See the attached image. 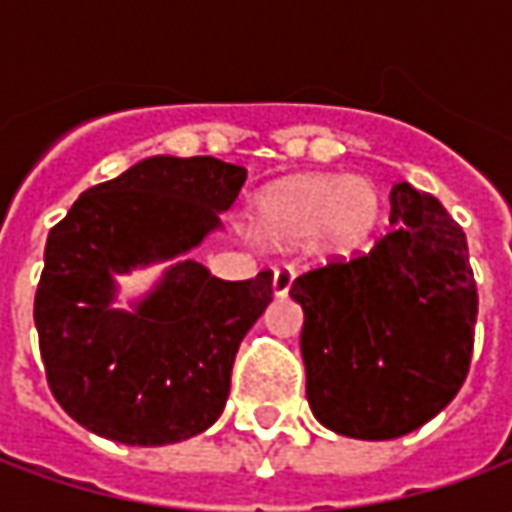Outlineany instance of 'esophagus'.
<instances>
[{"instance_id":"esophagus-1","label":"esophagus","mask_w":512,"mask_h":512,"mask_svg":"<svg viewBox=\"0 0 512 512\" xmlns=\"http://www.w3.org/2000/svg\"><path fill=\"white\" fill-rule=\"evenodd\" d=\"M293 279H296V271L290 266H279L274 271V296H288L290 288H293Z\"/></svg>"}]
</instances>
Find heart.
<instances>
[{
  "instance_id": "obj_1",
  "label": "heart",
  "mask_w": 512,
  "mask_h": 512,
  "mask_svg": "<svg viewBox=\"0 0 512 512\" xmlns=\"http://www.w3.org/2000/svg\"><path fill=\"white\" fill-rule=\"evenodd\" d=\"M384 213L376 183L348 172L301 175L260 194L255 227L263 238L293 244L321 230L323 244L351 255L370 241Z\"/></svg>"
}]
</instances>
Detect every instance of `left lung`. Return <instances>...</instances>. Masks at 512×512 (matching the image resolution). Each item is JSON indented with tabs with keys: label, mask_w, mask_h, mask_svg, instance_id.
I'll return each mask as SVG.
<instances>
[{
	"label": "left lung",
	"mask_w": 512,
	"mask_h": 512,
	"mask_svg": "<svg viewBox=\"0 0 512 512\" xmlns=\"http://www.w3.org/2000/svg\"><path fill=\"white\" fill-rule=\"evenodd\" d=\"M395 230L293 279L315 419L340 436H406L458 395L472 365L477 282L461 224L397 183Z\"/></svg>",
	"instance_id": "left-lung-1"
}]
</instances>
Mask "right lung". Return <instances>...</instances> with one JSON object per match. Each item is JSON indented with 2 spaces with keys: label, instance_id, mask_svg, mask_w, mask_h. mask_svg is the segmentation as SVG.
Instances as JSON below:
<instances>
[{
  "label": "right lung",
  "instance_id": "right-lung-1",
  "mask_svg": "<svg viewBox=\"0 0 512 512\" xmlns=\"http://www.w3.org/2000/svg\"><path fill=\"white\" fill-rule=\"evenodd\" d=\"M244 183L246 169L219 158H147L84 191L51 227L35 326L51 395L79 425L158 447L219 419L238 345L274 296V274L224 282L186 260L134 312L109 307L112 274L189 252Z\"/></svg>",
  "mask_w": 512,
  "mask_h": 512
}]
</instances>
